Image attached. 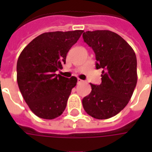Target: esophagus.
<instances>
[{"instance_id":"34e87169","label":"esophagus","mask_w":152,"mask_h":152,"mask_svg":"<svg viewBox=\"0 0 152 152\" xmlns=\"http://www.w3.org/2000/svg\"><path fill=\"white\" fill-rule=\"evenodd\" d=\"M83 80H80V79H77V83H83Z\"/></svg>"}]
</instances>
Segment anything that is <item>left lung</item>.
Returning <instances> with one entry per match:
<instances>
[{"label": "left lung", "instance_id": "left-lung-1", "mask_svg": "<svg viewBox=\"0 0 152 152\" xmlns=\"http://www.w3.org/2000/svg\"><path fill=\"white\" fill-rule=\"evenodd\" d=\"M83 41L95 53L96 69H102V83H91L82 100L84 110L96 119H108L125 108L137 82V57L125 39L106 30L86 31Z\"/></svg>", "mask_w": 152, "mask_h": 152}]
</instances>
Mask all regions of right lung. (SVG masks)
Returning <instances> with one entry per match:
<instances>
[{
    "label": "right lung",
    "mask_w": 152,
    "mask_h": 152,
    "mask_svg": "<svg viewBox=\"0 0 152 152\" xmlns=\"http://www.w3.org/2000/svg\"><path fill=\"white\" fill-rule=\"evenodd\" d=\"M83 31L46 32L33 39L20 53L16 71L19 88L31 110L43 119H54L66 107L75 76L56 74Z\"/></svg>",
    "instance_id": "right-lung-1"
}]
</instances>
